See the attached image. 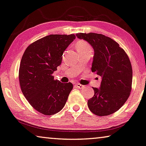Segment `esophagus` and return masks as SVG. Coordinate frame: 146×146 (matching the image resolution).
<instances>
[{
  "label": "esophagus",
  "instance_id": "obj_1",
  "mask_svg": "<svg viewBox=\"0 0 146 146\" xmlns=\"http://www.w3.org/2000/svg\"><path fill=\"white\" fill-rule=\"evenodd\" d=\"M76 86L79 89H83V88H85V85H81L80 83H76Z\"/></svg>",
  "mask_w": 146,
  "mask_h": 146
}]
</instances>
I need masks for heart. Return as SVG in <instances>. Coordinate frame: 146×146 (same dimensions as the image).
Masks as SVG:
<instances>
[{
    "instance_id": "obj_1",
    "label": "heart",
    "mask_w": 146,
    "mask_h": 146,
    "mask_svg": "<svg viewBox=\"0 0 146 146\" xmlns=\"http://www.w3.org/2000/svg\"><path fill=\"white\" fill-rule=\"evenodd\" d=\"M76 48H77L78 51H83L85 50H89L91 49L90 44L86 42L85 40H80L76 43Z\"/></svg>"
}]
</instances>
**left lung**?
Returning <instances> with one entry per match:
<instances>
[{
	"mask_svg": "<svg viewBox=\"0 0 146 146\" xmlns=\"http://www.w3.org/2000/svg\"><path fill=\"white\" fill-rule=\"evenodd\" d=\"M94 51L91 70L102 77L100 87H93L94 95L88 100V107L97 116H108L120 109L131 91L132 66L129 57L118 43L106 35L79 33Z\"/></svg>",
	"mask_w": 146,
	"mask_h": 146,
	"instance_id": "obj_1",
	"label": "left lung"
}]
</instances>
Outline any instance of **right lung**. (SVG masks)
<instances>
[{
    "mask_svg": "<svg viewBox=\"0 0 146 146\" xmlns=\"http://www.w3.org/2000/svg\"><path fill=\"white\" fill-rule=\"evenodd\" d=\"M74 34L50 35L27 47L21 61L19 83L23 95L37 111L44 115L58 113L73 89L70 82L54 80L53 73Z\"/></svg>",
    "mask_w": 146,
    "mask_h": 146,
    "instance_id": "obj_1",
    "label": "right lung"
}]
</instances>
